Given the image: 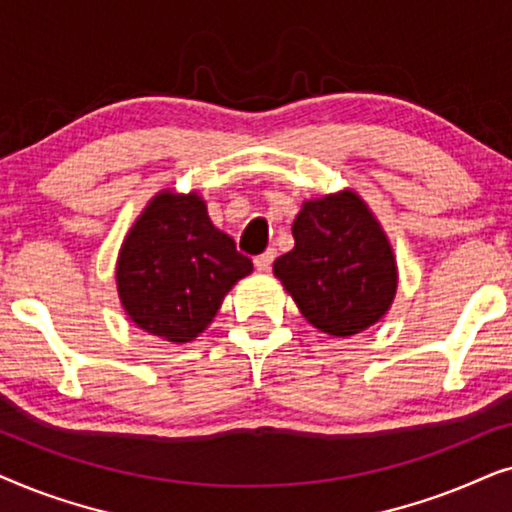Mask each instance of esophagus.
<instances>
[{
    "label": "esophagus",
    "mask_w": 512,
    "mask_h": 512,
    "mask_svg": "<svg viewBox=\"0 0 512 512\" xmlns=\"http://www.w3.org/2000/svg\"><path fill=\"white\" fill-rule=\"evenodd\" d=\"M275 256H277L275 249H268V251H263L261 256H256V258H254L256 270H261V272L270 270V265H272V261H275Z\"/></svg>",
    "instance_id": "34e87169"
}]
</instances>
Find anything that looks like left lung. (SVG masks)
<instances>
[{
  "mask_svg": "<svg viewBox=\"0 0 512 512\" xmlns=\"http://www.w3.org/2000/svg\"><path fill=\"white\" fill-rule=\"evenodd\" d=\"M293 247L272 270L314 328L349 338L394 303L398 272L384 230L354 191L303 202Z\"/></svg>",
  "mask_w": 512,
  "mask_h": 512,
  "instance_id": "8db88e82",
  "label": "left lung"
}]
</instances>
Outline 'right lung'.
Masks as SVG:
<instances>
[{"label":"right lung","mask_w":512,"mask_h":512,"mask_svg":"<svg viewBox=\"0 0 512 512\" xmlns=\"http://www.w3.org/2000/svg\"><path fill=\"white\" fill-rule=\"evenodd\" d=\"M251 270L233 237L209 221L198 193L160 191L125 235L116 286L142 331L188 342L212 324L226 293Z\"/></svg>","instance_id":"right-lung-1"}]
</instances>
